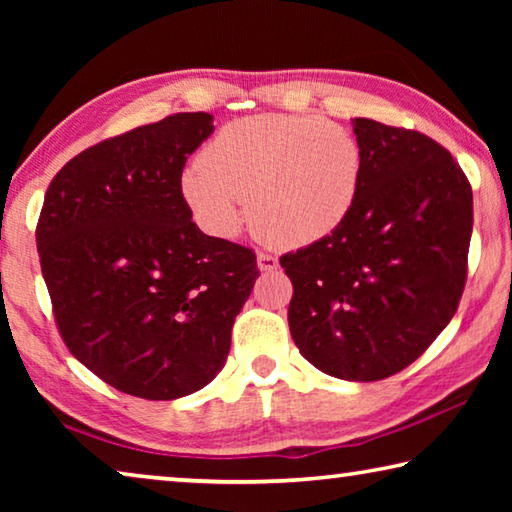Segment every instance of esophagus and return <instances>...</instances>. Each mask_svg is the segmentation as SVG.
<instances>
[{
    "mask_svg": "<svg viewBox=\"0 0 512 512\" xmlns=\"http://www.w3.org/2000/svg\"><path fill=\"white\" fill-rule=\"evenodd\" d=\"M277 266H280V262H277L275 255H268V253H259L257 255V268L262 273H271V271H277Z\"/></svg>",
    "mask_w": 512,
    "mask_h": 512,
    "instance_id": "obj_1",
    "label": "esophagus"
}]
</instances>
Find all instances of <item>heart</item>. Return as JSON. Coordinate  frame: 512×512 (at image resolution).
I'll list each match as a JSON object with an SVG mask.
<instances>
[{
	"label": "heart",
	"mask_w": 512,
	"mask_h": 512,
	"mask_svg": "<svg viewBox=\"0 0 512 512\" xmlns=\"http://www.w3.org/2000/svg\"><path fill=\"white\" fill-rule=\"evenodd\" d=\"M363 155L348 128L302 115H255L223 126L180 178L185 203L216 239L235 237L248 216L268 239L307 246L350 214Z\"/></svg>",
	"instance_id": "obj_1"
}]
</instances>
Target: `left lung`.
<instances>
[{
  "label": "left lung",
  "instance_id": "1",
  "mask_svg": "<svg viewBox=\"0 0 512 512\" xmlns=\"http://www.w3.org/2000/svg\"><path fill=\"white\" fill-rule=\"evenodd\" d=\"M363 167L332 235L280 257L291 277L289 329L325 375L379 381L443 332L461 300L472 187L431 137L352 119Z\"/></svg>",
  "mask_w": 512,
  "mask_h": 512
}]
</instances>
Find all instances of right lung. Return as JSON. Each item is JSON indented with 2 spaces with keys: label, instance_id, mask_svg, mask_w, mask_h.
I'll use <instances>...</instances> for the list:
<instances>
[{
  "label": "right lung",
  "instance_id": "add662e5",
  "mask_svg": "<svg viewBox=\"0 0 512 512\" xmlns=\"http://www.w3.org/2000/svg\"><path fill=\"white\" fill-rule=\"evenodd\" d=\"M180 112L69 160L51 180L36 244L69 352L121 393L178 400L219 375L255 255L205 235L180 178L214 133Z\"/></svg>",
  "mask_w": 512,
  "mask_h": 512
}]
</instances>
